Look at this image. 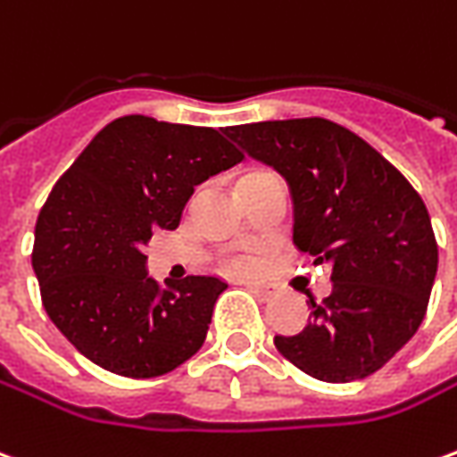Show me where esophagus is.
Segmentation results:
<instances>
[{"mask_svg": "<svg viewBox=\"0 0 457 457\" xmlns=\"http://www.w3.org/2000/svg\"><path fill=\"white\" fill-rule=\"evenodd\" d=\"M247 287H250L252 292L257 296H262V299H272V296L279 295V287L277 284H260V282H247Z\"/></svg>", "mask_w": 457, "mask_h": 457, "instance_id": "1", "label": "esophagus"}]
</instances>
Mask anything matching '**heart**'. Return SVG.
Returning a JSON list of instances; mask_svg holds the SVG:
<instances>
[{"label": "heart", "instance_id": "heart-1", "mask_svg": "<svg viewBox=\"0 0 457 457\" xmlns=\"http://www.w3.org/2000/svg\"><path fill=\"white\" fill-rule=\"evenodd\" d=\"M250 175H257V173H250Z\"/></svg>", "mask_w": 457, "mask_h": 457}]
</instances>
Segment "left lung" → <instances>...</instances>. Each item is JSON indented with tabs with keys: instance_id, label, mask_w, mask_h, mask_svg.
Masks as SVG:
<instances>
[{
	"instance_id": "left-lung-1",
	"label": "left lung",
	"mask_w": 457,
	"mask_h": 457,
	"mask_svg": "<svg viewBox=\"0 0 457 457\" xmlns=\"http://www.w3.org/2000/svg\"><path fill=\"white\" fill-rule=\"evenodd\" d=\"M225 136L282 175L296 250L331 267V295L312 302L299 334L274 337L277 349L328 384L376 373L418 331L438 272L420 195L381 153L327 118L229 126Z\"/></svg>"
}]
</instances>
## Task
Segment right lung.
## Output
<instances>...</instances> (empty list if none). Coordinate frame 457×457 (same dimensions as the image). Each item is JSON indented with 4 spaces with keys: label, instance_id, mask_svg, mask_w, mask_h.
Returning a JSON list of instances; mask_svg holds the SVG:
<instances>
[{
    "label": "right lung",
    "instance_id": "right-lung-1",
    "mask_svg": "<svg viewBox=\"0 0 457 457\" xmlns=\"http://www.w3.org/2000/svg\"><path fill=\"white\" fill-rule=\"evenodd\" d=\"M245 158L220 130L123 116L98 130L54 185L34 232L31 264L49 319L96 366L153 378L205 341L220 277L161 289L143 247L175 229L210 175Z\"/></svg>",
    "mask_w": 457,
    "mask_h": 457
}]
</instances>
